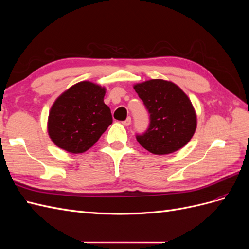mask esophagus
Here are the masks:
<instances>
[{"instance_id":"obj_1","label":"esophagus","mask_w":249,"mask_h":249,"mask_svg":"<svg viewBox=\"0 0 249 249\" xmlns=\"http://www.w3.org/2000/svg\"><path fill=\"white\" fill-rule=\"evenodd\" d=\"M131 117H127L125 120H124V122H123V124L124 125H125V126H127V125H130L131 124Z\"/></svg>"}]
</instances>
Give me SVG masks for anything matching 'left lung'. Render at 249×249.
I'll return each instance as SVG.
<instances>
[{
	"instance_id": "1",
	"label": "left lung",
	"mask_w": 249,
	"mask_h": 249,
	"mask_svg": "<svg viewBox=\"0 0 249 249\" xmlns=\"http://www.w3.org/2000/svg\"><path fill=\"white\" fill-rule=\"evenodd\" d=\"M149 114L146 131L136 134L141 146L155 155L175 153L185 146L196 129L190 100L172 82L149 80L134 86Z\"/></svg>"
}]
</instances>
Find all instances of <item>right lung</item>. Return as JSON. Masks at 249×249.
Masks as SVG:
<instances>
[{
  "label": "right lung",
  "mask_w": 249,
  "mask_h": 249,
  "mask_svg": "<svg viewBox=\"0 0 249 249\" xmlns=\"http://www.w3.org/2000/svg\"><path fill=\"white\" fill-rule=\"evenodd\" d=\"M105 88L80 82L60 95L53 105L48 123L51 139L72 154L84 153L112 124L110 108L104 103Z\"/></svg>",
  "instance_id": "obj_1"
}]
</instances>
